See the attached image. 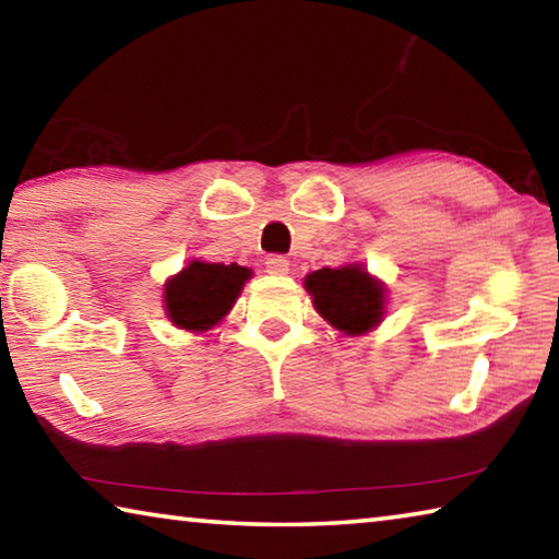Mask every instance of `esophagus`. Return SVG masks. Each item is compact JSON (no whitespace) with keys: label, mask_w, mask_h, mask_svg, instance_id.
<instances>
[{"label":"esophagus","mask_w":559,"mask_h":559,"mask_svg":"<svg viewBox=\"0 0 559 559\" xmlns=\"http://www.w3.org/2000/svg\"><path fill=\"white\" fill-rule=\"evenodd\" d=\"M266 271L271 273V276H286V273L290 271V263L286 257H269Z\"/></svg>","instance_id":"obj_1"}]
</instances>
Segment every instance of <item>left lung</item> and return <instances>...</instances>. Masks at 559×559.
<instances>
[{"label": "left lung", "mask_w": 559, "mask_h": 559, "mask_svg": "<svg viewBox=\"0 0 559 559\" xmlns=\"http://www.w3.org/2000/svg\"><path fill=\"white\" fill-rule=\"evenodd\" d=\"M306 290L318 313L345 335L370 333L384 318V283L372 278L362 263L308 273Z\"/></svg>", "instance_id": "obj_1"}]
</instances>
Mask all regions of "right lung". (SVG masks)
<instances>
[{
    "label": "right lung",
    "mask_w": 559,
    "mask_h": 559,
    "mask_svg": "<svg viewBox=\"0 0 559 559\" xmlns=\"http://www.w3.org/2000/svg\"><path fill=\"white\" fill-rule=\"evenodd\" d=\"M251 271L239 263L192 261L165 283V310L177 328L204 333L234 308Z\"/></svg>",
    "instance_id": "1"
}]
</instances>
